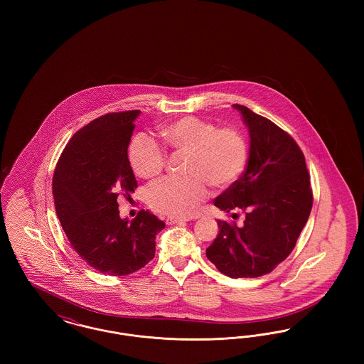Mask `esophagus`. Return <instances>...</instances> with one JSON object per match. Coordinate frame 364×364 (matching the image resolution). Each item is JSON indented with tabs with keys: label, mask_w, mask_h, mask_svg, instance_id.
Returning <instances> with one entry per match:
<instances>
[{
	"label": "esophagus",
	"mask_w": 364,
	"mask_h": 364,
	"mask_svg": "<svg viewBox=\"0 0 364 364\" xmlns=\"http://www.w3.org/2000/svg\"><path fill=\"white\" fill-rule=\"evenodd\" d=\"M188 221V218H181V217H168L166 218V224L168 225H174V224H181Z\"/></svg>",
	"instance_id": "obj_1"
}]
</instances>
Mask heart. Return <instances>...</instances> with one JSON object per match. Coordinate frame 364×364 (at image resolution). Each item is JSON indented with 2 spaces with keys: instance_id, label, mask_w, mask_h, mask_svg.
Wrapping results in <instances>:
<instances>
[{
  "instance_id": "heart-1",
  "label": "heart",
  "mask_w": 364,
  "mask_h": 364,
  "mask_svg": "<svg viewBox=\"0 0 364 364\" xmlns=\"http://www.w3.org/2000/svg\"><path fill=\"white\" fill-rule=\"evenodd\" d=\"M159 136L174 153L186 156L184 177L168 178L150 191V206L171 217L192 215L208 195V183L225 190L242 176L248 149L245 139L235 128H215L211 122L187 116L166 122ZM134 172L144 180H154L166 165L164 150L146 136L134 139L129 146Z\"/></svg>"
}]
</instances>
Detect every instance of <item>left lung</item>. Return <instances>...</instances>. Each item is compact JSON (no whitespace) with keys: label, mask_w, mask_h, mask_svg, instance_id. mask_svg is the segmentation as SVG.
<instances>
[{"label":"left lung","mask_w":364,"mask_h":364,"mask_svg":"<svg viewBox=\"0 0 364 364\" xmlns=\"http://www.w3.org/2000/svg\"><path fill=\"white\" fill-rule=\"evenodd\" d=\"M233 107L248 127L250 156L242 177L214 205L235 211L232 217L242 214V224L218 220L206 257L228 277H260L288 258L310 217V174L289 134L247 106Z\"/></svg>","instance_id":"obj_1"}]
</instances>
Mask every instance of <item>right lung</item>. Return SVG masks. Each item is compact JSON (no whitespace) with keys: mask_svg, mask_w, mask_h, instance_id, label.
Instances as JSON below:
<instances>
[{"mask_svg":"<svg viewBox=\"0 0 364 364\" xmlns=\"http://www.w3.org/2000/svg\"><path fill=\"white\" fill-rule=\"evenodd\" d=\"M140 110L109 113L79 129L65 146L53 176L55 213L72 248L107 276H127L156 254V236L165 228L140 210L128 223L117 198L138 187L128 146Z\"/></svg>","mask_w":364,"mask_h":364,"instance_id":"add662e5","label":"right lung"}]
</instances>
